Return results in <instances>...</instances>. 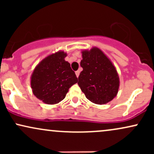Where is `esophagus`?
I'll use <instances>...</instances> for the list:
<instances>
[{
    "label": "esophagus",
    "instance_id": "34e87169",
    "mask_svg": "<svg viewBox=\"0 0 154 154\" xmlns=\"http://www.w3.org/2000/svg\"><path fill=\"white\" fill-rule=\"evenodd\" d=\"M79 73H80V72H79V70H78V71H76V72H75V74H76V75H77V77H79Z\"/></svg>",
    "mask_w": 154,
    "mask_h": 154
}]
</instances>
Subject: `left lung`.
Here are the masks:
<instances>
[{"label": "left lung", "mask_w": 154, "mask_h": 154, "mask_svg": "<svg viewBox=\"0 0 154 154\" xmlns=\"http://www.w3.org/2000/svg\"><path fill=\"white\" fill-rule=\"evenodd\" d=\"M77 84L86 98L93 103L104 104L111 101L117 94L119 76L115 67L100 49L82 51Z\"/></svg>", "instance_id": "left-lung-1"}]
</instances>
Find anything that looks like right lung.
Masks as SVG:
<instances>
[{
  "label": "right lung",
  "instance_id": "obj_1",
  "mask_svg": "<svg viewBox=\"0 0 154 154\" xmlns=\"http://www.w3.org/2000/svg\"><path fill=\"white\" fill-rule=\"evenodd\" d=\"M63 51L50 55L43 59L33 72L31 87L38 99L47 104H55L66 97L69 89L77 82L70 63L64 60Z\"/></svg>",
  "mask_w": 154,
  "mask_h": 154
}]
</instances>
